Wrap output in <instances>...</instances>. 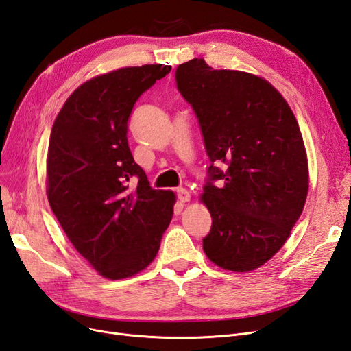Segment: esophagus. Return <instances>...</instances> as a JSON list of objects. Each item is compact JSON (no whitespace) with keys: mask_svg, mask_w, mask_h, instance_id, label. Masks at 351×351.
I'll list each match as a JSON object with an SVG mask.
<instances>
[{"mask_svg":"<svg viewBox=\"0 0 351 351\" xmlns=\"http://www.w3.org/2000/svg\"><path fill=\"white\" fill-rule=\"evenodd\" d=\"M177 197H178V200L182 202V204H186V202H189L190 200V192L187 189H178L177 190Z\"/></svg>","mask_w":351,"mask_h":351,"instance_id":"esophagus-1","label":"esophagus"}]
</instances>
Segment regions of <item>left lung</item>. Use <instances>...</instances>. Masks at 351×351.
<instances>
[{
  "label": "left lung",
  "instance_id": "1",
  "mask_svg": "<svg viewBox=\"0 0 351 351\" xmlns=\"http://www.w3.org/2000/svg\"><path fill=\"white\" fill-rule=\"evenodd\" d=\"M176 82L210 161L200 196L212 217L204 250L224 269H256L284 246L304 206L309 169L299 124L282 95L254 74L193 58L177 67Z\"/></svg>",
  "mask_w": 351,
  "mask_h": 351
}]
</instances>
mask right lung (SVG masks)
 Here are the masks:
<instances>
[{"label": "right lung", "instance_id": "right-lung-1", "mask_svg": "<svg viewBox=\"0 0 351 351\" xmlns=\"http://www.w3.org/2000/svg\"><path fill=\"white\" fill-rule=\"evenodd\" d=\"M169 71L146 64L84 82L52 125L48 202L73 246L105 278L145 269L173 218L176 195L151 187L127 142L136 101Z\"/></svg>", "mask_w": 351, "mask_h": 351}]
</instances>
